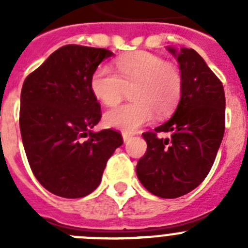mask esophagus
<instances>
[{
	"mask_svg": "<svg viewBox=\"0 0 248 248\" xmlns=\"http://www.w3.org/2000/svg\"><path fill=\"white\" fill-rule=\"evenodd\" d=\"M130 139H131L130 134H128V133H123V140H124V143H128Z\"/></svg>",
	"mask_w": 248,
	"mask_h": 248,
	"instance_id": "1",
	"label": "esophagus"
}]
</instances>
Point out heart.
Returning a JSON list of instances; mask_svg holds the SVG:
<instances>
[{
    "mask_svg": "<svg viewBox=\"0 0 248 248\" xmlns=\"http://www.w3.org/2000/svg\"><path fill=\"white\" fill-rule=\"evenodd\" d=\"M118 74L99 65L91 78L92 93L107 107H114L130 91L131 103L107 111L104 123L131 133L157 115H166L179 103L183 91L181 73L171 63L148 52L118 59Z\"/></svg>",
    "mask_w": 248,
    "mask_h": 248,
    "instance_id": "b5f03b06",
    "label": "heart"
}]
</instances>
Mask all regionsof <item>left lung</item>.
Returning <instances> with one entry per match:
<instances>
[{"label":"left lung","instance_id":"left-lung-1","mask_svg":"<svg viewBox=\"0 0 248 248\" xmlns=\"http://www.w3.org/2000/svg\"><path fill=\"white\" fill-rule=\"evenodd\" d=\"M168 50L180 67V102L168 122L143 134L148 149L138 161L137 175L155 196L175 199L198 187L211 170L225 133L226 103L222 83L196 50Z\"/></svg>","mask_w":248,"mask_h":248}]
</instances>
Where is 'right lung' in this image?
I'll list each match as a JSON object with an SVG mask.
<instances>
[{
  "mask_svg": "<svg viewBox=\"0 0 248 248\" xmlns=\"http://www.w3.org/2000/svg\"><path fill=\"white\" fill-rule=\"evenodd\" d=\"M104 48L63 46L26 78L19 129L32 172L52 194L83 198L97 189L107 161L123 144L111 129L93 131L100 105L91 89Z\"/></svg>",
  "mask_w": 248,
  "mask_h": 248,
  "instance_id": "add662e5",
  "label": "right lung"
}]
</instances>
